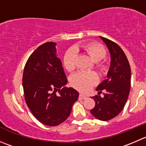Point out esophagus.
Segmentation results:
<instances>
[{
    "label": "esophagus",
    "instance_id": "esophagus-1",
    "mask_svg": "<svg viewBox=\"0 0 146 146\" xmlns=\"http://www.w3.org/2000/svg\"><path fill=\"white\" fill-rule=\"evenodd\" d=\"M87 98V97L85 96V95H82V94H80V95H79V99L80 100H84Z\"/></svg>",
    "mask_w": 146,
    "mask_h": 146
}]
</instances>
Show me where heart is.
<instances>
[{
    "label": "heart",
    "mask_w": 146,
    "mask_h": 146,
    "mask_svg": "<svg viewBox=\"0 0 146 146\" xmlns=\"http://www.w3.org/2000/svg\"><path fill=\"white\" fill-rule=\"evenodd\" d=\"M82 48L85 51L93 61L97 62V67L100 72H106L108 66L105 62L101 60L106 56L107 52L103 46L98 43H89L82 46ZM79 48H70L65 52L63 56V64L65 69L72 72L77 66V52ZM98 82V77L95 72H80L74 74L71 78V84L74 88L81 92H87Z\"/></svg>",
    "instance_id": "1"
}]
</instances>
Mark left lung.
<instances>
[{"label": "left lung", "mask_w": 146, "mask_h": 146, "mask_svg": "<svg viewBox=\"0 0 146 146\" xmlns=\"http://www.w3.org/2000/svg\"><path fill=\"white\" fill-rule=\"evenodd\" d=\"M108 46L111 62L107 79L96 88L98 94L104 97H92L95 106L90 110L92 115L98 120L108 121L118 115L124 108L130 90L131 70L124 51L116 43L100 36Z\"/></svg>", "instance_id": "left-lung-1"}]
</instances>
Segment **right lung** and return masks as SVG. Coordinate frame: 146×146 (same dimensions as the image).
Instances as JSON below:
<instances>
[{
  "instance_id": "right-lung-1",
  "label": "right lung",
  "mask_w": 146,
  "mask_h": 146,
  "mask_svg": "<svg viewBox=\"0 0 146 146\" xmlns=\"http://www.w3.org/2000/svg\"><path fill=\"white\" fill-rule=\"evenodd\" d=\"M55 46L54 42L38 46L28 59L23 74L26 104L34 117L48 126L65 121L79 97L77 90L64 87L67 79Z\"/></svg>"
}]
</instances>
